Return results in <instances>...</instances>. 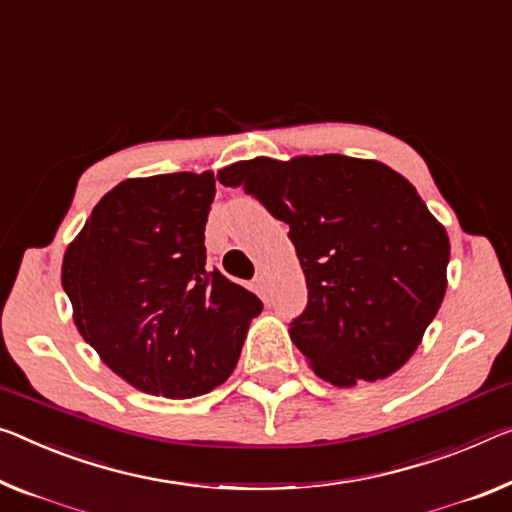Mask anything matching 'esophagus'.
Returning <instances> with one entry per match:
<instances>
[{"mask_svg": "<svg viewBox=\"0 0 512 512\" xmlns=\"http://www.w3.org/2000/svg\"><path fill=\"white\" fill-rule=\"evenodd\" d=\"M256 288H258V293H261L263 297L267 295V274L265 272H261L256 277Z\"/></svg>", "mask_w": 512, "mask_h": 512, "instance_id": "obj_1", "label": "esophagus"}]
</instances>
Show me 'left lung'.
Listing matches in <instances>:
<instances>
[{"label":"left lung","mask_w":512,"mask_h":512,"mask_svg":"<svg viewBox=\"0 0 512 512\" xmlns=\"http://www.w3.org/2000/svg\"><path fill=\"white\" fill-rule=\"evenodd\" d=\"M217 178L288 224L309 290L290 338L313 373L355 387L414 355L442 306L451 245L410 180L348 155L256 157Z\"/></svg>","instance_id":"obj_1"}]
</instances>
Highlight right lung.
<instances>
[{
  "label": "right lung",
  "mask_w": 512,
  "mask_h": 512,
  "mask_svg": "<svg viewBox=\"0 0 512 512\" xmlns=\"http://www.w3.org/2000/svg\"><path fill=\"white\" fill-rule=\"evenodd\" d=\"M212 199V171L123 180L98 201L61 265L84 341L153 396L219 387L263 311L254 293L206 267Z\"/></svg>",
  "instance_id": "add662e5"
}]
</instances>
